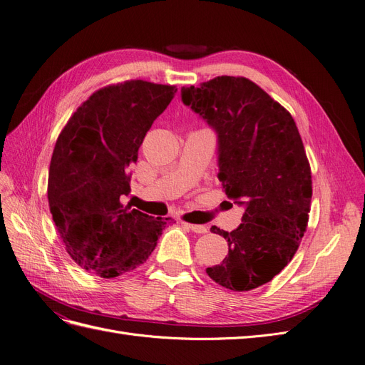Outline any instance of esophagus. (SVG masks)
Instances as JSON below:
<instances>
[{"label": "esophagus", "instance_id": "34e87169", "mask_svg": "<svg viewBox=\"0 0 365 365\" xmlns=\"http://www.w3.org/2000/svg\"><path fill=\"white\" fill-rule=\"evenodd\" d=\"M187 228H190L191 232L194 233H198V235H203V233H207V227L206 225H198V224H190V222H183Z\"/></svg>", "mask_w": 365, "mask_h": 365}]
</instances>
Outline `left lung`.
Wrapping results in <instances>:
<instances>
[{"label": "left lung", "mask_w": 365, "mask_h": 365, "mask_svg": "<svg viewBox=\"0 0 365 365\" xmlns=\"http://www.w3.org/2000/svg\"><path fill=\"white\" fill-rule=\"evenodd\" d=\"M182 101L218 135V179L244 206L221 264L207 267L220 286L248 292L271 281L298 251L312 207V168L290 113L244 76H217L183 87Z\"/></svg>", "instance_id": "8db88e82"}]
</instances>
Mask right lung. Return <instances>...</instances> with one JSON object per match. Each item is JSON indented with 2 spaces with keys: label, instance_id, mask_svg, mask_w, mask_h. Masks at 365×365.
I'll return each mask as SVG.
<instances>
[{
  "label": "right lung",
  "instance_id": "right-lung-1",
  "mask_svg": "<svg viewBox=\"0 0 365 365\" xmlns=\"http://www.w3.org/2000/svg\"><path fill=\"white\" fill-rule=\"evenodd\" d=\"M175 86L143 79L106 86L81 105L58 135L48 201L66 251L81 267L115 278L143 264L171 218H153L121 203L130 167Z\"/></svg>",
  "mask_w": 365,
  "mask_h": 365
}]
</instances>
